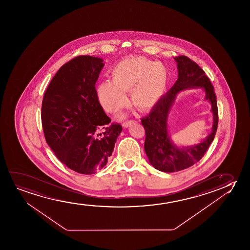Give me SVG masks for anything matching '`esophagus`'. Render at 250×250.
<instances>
[{
    "label": "esophagus",
    "instance_id": "obj_1",
    "mask_svg": "<svg viewBox=\"0 0 250 250\" xmlns=\"http://www.w3.org/2000/svg\"><path fill=\"white\" fill-rule=\"evenodd\" d=\"M135 122H136L135 120H127L125 122H124L122 125H123V127H125V128H127V127L130 126V125H132V124L135 123Z\"/></svg>",
    "mask_w": 250,
    "mask_h": 250
}]
</instances>
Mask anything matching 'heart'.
<instances>
[{
	"mask_svg": "<svg viewBox=\"0 0 250 250\" xmlns=\"http://www.w3.org/2000/svg\"><path fill=\"white\" fill-rule=\"evenodd\" d=\"M111 75L112 80L103 81L96 89L99 103L111 113L126 106L128 91L137 109H150L163 96L167 84V71L164 65L143 56L120 61L111 70Z\"/></svg>",
	"mask_w": 250,
	"mask_h": 250,
	"instance_id": "obj_1",
	"label": "heart"
}]
</instances>
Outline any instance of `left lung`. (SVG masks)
I'll list each match as a JSON object with an SVG mask.
<instances>
[{
    "label": "left lung",
    "mask_w": 250,
    "mask_h": 250,
    "mask_svg": "<svg viewBox=\"0 0 250 250\" xmlns=\"http://www.w3.org/2000/svg\"><path fill=\"white\" fill-rule=\"evenodd\" d=\"M174 60L178 65V80L153 106L149 114L142 119L146 135L145 153L150 164L164 172L181 171L198 162L214 139L219 121L214 89L205 72L185 55L175 57ZM194 87H203L206 90V99L211 103L214 117L212 132L200 144L179 148L172 143L167 134V114L178 92Z\"/></svg>",
    "instance_id": "1"
}]
</instances>
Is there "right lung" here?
Here are the masks:
<instances>
[{"label": "right lung", "mask_w": 250, "mask_h": 250, "mask_svg": "<svg viewBox=\"0 0 250 250\" xmlns=\"http://www.w3.org/2000/svg\"><path fill=\"white\" fill-rule=\"evenodd\" d=\"M103 60L81 55L59 69L45 91L42 124L56 157L81 174H94L112 155L122 126L110 124L96 95Z\"/></svg>", "instance_id": "obj_1"}]
</instances>
